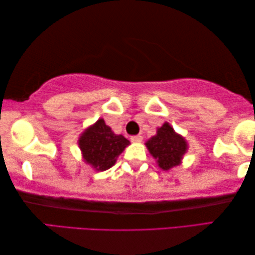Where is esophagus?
<instances>
[{"label": "esophagus", "mask_w": 255, "mask_h": 255, "mask_svg": "<svg viewBox=\"0 0 255 255\" xmlns=\"http://www.w3.org/2000/svg\"><path fill=\"white\" fill-rule=\"evenodd\" d=\"M131 141H132V142H141V141H142V136H141V135H133V136H131Z\"/></svg>", "instance_id": "1"}]
</instances>
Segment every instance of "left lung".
I'll return each mask as SVG.
<instances>
[{
  "label": "left lung",
  "mask_w": 255,
  "mask_h": 255,
  "mask_svg": "<svg viewBox=\"0 0 255 255\" xmlns=\"http://www.w3.org/2000/svg\"><path fill=\"white\" fill-rule=\"evenodd\" d=\"M144 144L150 155L156 159L157 165L164 171L180 165L188 150V142L185 136L175 132L167 122L157 128L156 134L148 139Z\"/></svg>",
  "instance_id": "1"
}]
</instances>
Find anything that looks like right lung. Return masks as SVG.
Masks as SVG:
<instances>
[{
	"label": "right lung",
	"instance_id": "add662e5",
	"mask_svg": "<svg viewBox=\"0 0 255 255\" xmlns=\"http://www.w3.org/2000/svg\"><path fill=\"white\" fill-rule=\"evenodd\" d=\"M77 143L84 162L99 172L114 165L130 141L122 134H115L104 119H99L81 133Z\"/></svg>",
	"mask_w": 255,
	"mask_h": 255
}]
</instances>
